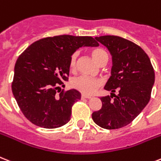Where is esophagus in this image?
<instances>
[{"label":"esophagus","instance_id":"1","mask_svg":"<svg viewBox=\"0 0 161 161\" xmlns=\"http://www.w3.org/2000/svg\"><path fill=\"white\" fill-rule=\"evenodd\" d=\"M81 98L82 99H90L91 98V96H87V95H82L81 96Z\"/></svg>","mask_w":161,"mask_h":161}]
</instances>
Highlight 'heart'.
Masks as SVG:
<instances>
[{
  "mask_svg": "<svg viewBox=\"0 0 161 161\" xmlns=\"http://www.w3.org/2000/svg\"><path fill=\"white\" fill-rule=\"evenodd\" d=\"M92 55L94 59L99 64L101 62V60L104 58V56L108 55V53L104 49H97L92 51ZM77 58H78V53H74L72 55L70 58V63H69L71 69H74L76 67ZM101 84L102 82L100 79L91 78L86 75H80V76L73 78L71 81L72 87L86 95L93 93L97 88L101 86Z\"/></svg>",
  "mask_w": 161,
  "mask_h": 161,
  "instance_id": "obj_1",
  "label": "heart"
}]
</instances>
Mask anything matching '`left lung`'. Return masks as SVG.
I'll list each match as a JSON object with an SVG mask.
<instances>
[{"mask_svg":"<svg viewBox=\"0 0 161 161\" xmlns=\"http://www.w3.org/2000/svg\"><path fill=\"white\" fill-rule=\"evenodd\" d=\"M95 40L108 48L112 58L111 77L104 88L119 93L114 99L102 97V108L92 113V120L104 129H118L130 123L148 104L155 72L148 55L135 43L115 35Z\"/></svg>","mask_w":161,"mask_h":161,"instance_id":"8db88e82","label":"left lung"}]
</instances>
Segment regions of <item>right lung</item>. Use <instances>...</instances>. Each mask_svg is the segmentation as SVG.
Instances as JSON below:
<instances>
[{
  "instance_id": "1",
  "label": "right lung",
  "mask_w": 161,
  "mask_h": 161,
  "mask_svg": "<svg viewBox=\"0 0 161 161\" xmlns=\"http://www.w3.org/2000/svg\"><path fill=\"white\" fill-rule=\"evenodd\" d=\"M97 47L90 36L58 35L33 43L19 56L15 65L12 92L25 117L38 126L60 127L70 120L72 107L81 99L76 89L56 94L68 81L69 63L81 47Z\"/></svg>"
}]
</instances>
